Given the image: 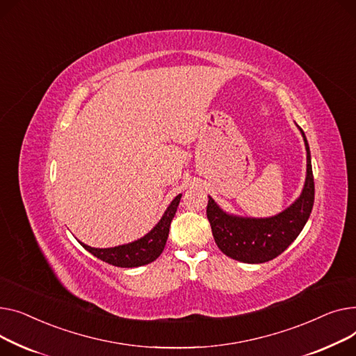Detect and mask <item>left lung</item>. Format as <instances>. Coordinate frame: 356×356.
<instances>
[{"mask_svg":"<svg viewBox=\"0 0 356 356\" xmlns=\"http://www.w3.org/2000/svg\"><path fill=\"white\" fill-rule=\"evenodd\" d=\"M299 131L307 152L306 181L300 197L284 211L267 218L238 217L227 214L208 197L207 218L211 224L216 244L225 256L243 263H266L282 254L300 234L315 201V182L309 143L302 128Z\"/></svg>","mask_w":356,"mask_h":356,"instance_id":"left-lung-1","label":"left lung"}]
</instances>
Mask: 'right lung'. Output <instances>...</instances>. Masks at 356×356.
<instances>
[{"label":"right lung","mask_w":356,"mask_h":356,"mask_svg":"<svg viewBox=\"0 0 356 356\" xmlns=\"http://www.w3.org/2000/svg\"><path fill=\"white\" fill-rule=\"evenodd\" d=\"M181 197L182 194L177 195L172 200V202L170 204L168 208H166V211L163 213L158 224L148 234H145L139 240H135L128 244H122L118 247H111V248H95V247L86 245L81 241L79 243L95 257L116 267H139V266L149 264L154 260H156L163 252L166 240H168L171 221L177 213Z\"/></svg>","instance_id":"obj_1"}]
</instances>
